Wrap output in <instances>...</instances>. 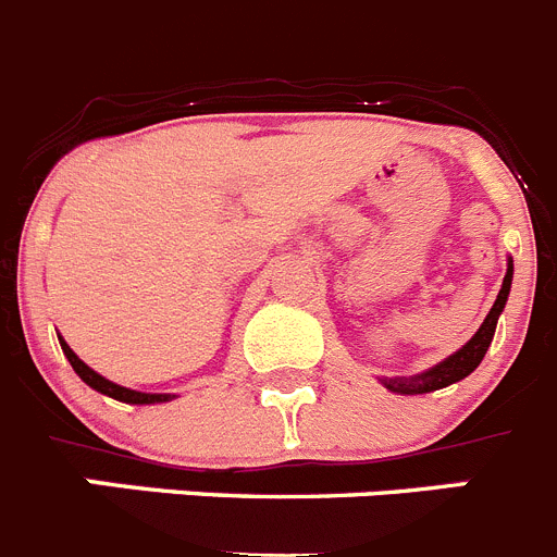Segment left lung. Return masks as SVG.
<instances>
[{
  "label": "left lung",
  "mask_w": 557,
  "mask_h": 557,
  "mask_svg": "<svg viewBox=\"0 0 557 557\" xmlns=\"http://www.w3.org/2000/svg\"><path fill=\"white\" fill-rule=\"evenodd\" d=\"M511 282H513V262L508 259V270H505L503 287H499L492 312L486 314L481 329L475 331V336H472L463 348H458L456 354L447 356L445 361H438V364L431 367V370L420 372V375H408V379H381V384H384L389 392H397V395H425V392L445 389V386L467 379L469 372L481 364L488 345H492L494 329H497V320L505 309V300H508V293H511Z\"/></svg>",
  "instance_id": "obj_1"
}]
</instances>
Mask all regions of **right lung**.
<instances>
[{
	"mask_svg": "<svg viewBox=\"0 0 557 557\" xmlns=\"http://www.w3.org/2000/svg\"><path fill=\"white\" fill-rule=\"evenodd\" d=\"M58 339H60V348H63L65 359L71 361V367H74L76 375H79V379L85 381L90 389L101 392V395L112 397V400L132 403V406H149V403H168L176 397V395H151V392H137V389H126V386H121V384H112V381H107L104 375H99L96 370H90V367L85 364V361H82L79 356L69 348V345H65L63 336H58Z\"/></svg>",
	"mask_w": 557,
	"mask_h": 557,
	"instance_id": "obj_1",
	"label": "right lung"
}]
</instances>
